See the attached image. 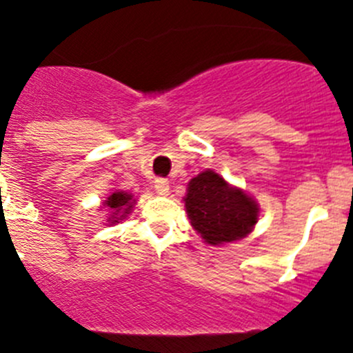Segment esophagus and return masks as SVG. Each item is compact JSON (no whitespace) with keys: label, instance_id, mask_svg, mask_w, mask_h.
<instances>
[{"label":"esophagus","instance_id":"34e87169","mask_svg":"<svg viewBox=\"0 0 353 353\" xmlns=\"http://www.w3.org/2000/svg\"><path fill=\"white\" fill-rule=\"evenodd\" d=\"M154 189L159 192V194L165 196L167 192H169V183H167L165 179H155Z\"/></svg>","mask_w":353,"mask_h":353}]
</instances>
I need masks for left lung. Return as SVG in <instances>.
I'll return each mask as SVG.
<instances>
[{
  "mask_svg": "<svg viewBox=\"0 0 353 353\" xmlns=\"http://www.w3.org/2000/svg\"><path fill=\"white\" fill-rule=\"evenodd\" d=\"M184 201L191 225L211 245L243 239L257 223L255 201L213 170L191 179Z\"/></svg>",
  "mask_w": 353,
  "mask_h": 353,
  "instance_id": "8db88e82",
  "label": "left lung"
}]
</instances>
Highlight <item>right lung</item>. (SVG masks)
I'll list each match as a JSON object with an SVG mask.
<instances>
[{
    "mask_svg": "<svg viewBox=\"0 0 353 353\" xmlns=\"http://www.w3.org/2000/svg\"><path fill=\"white\" fill-rule=\"evenodd\" d=\"M132 201H133L132 194H128V192H123V191L113 192V194L106 199L105 205L111 210V218H110L111 223H117L118 220L127 216L128 211L132 210Z\"/></svg>",
    "mask_w": 353,
    "mask_h": 353,
    "instance_id": "obj_1",
    "label": "right lung"
}]
</instances>
